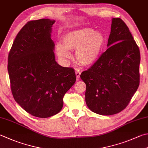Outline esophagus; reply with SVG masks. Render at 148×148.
<instances>
[{"label":"esophagus","mask_w":148,"mask_h":148,"mask_svg":"<svg viewBox=\"0 0 148 148\" xmlns=\"http://www.w3.org/2000/svg\"><path fill=\"white\" fill-rule=\"evenodd\" d=\"M75 75H76V78L77 80H78L80 79V72L79 71H75Z\"/></svg>","instance_id":"34e87169"}]
</instances>
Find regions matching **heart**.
<instances>
[{
  "instance_id": "1",
  "label": "heart",
  "mask_w": 148,
  "mask_h": 148,
  "mask_svg": "<svg viewBox=\"0 0 148 148\" xmlns=\"http://www.w3.org/2000/svg\"><path fill=\"white\" fill-rule=\"evenodd\" d=\"M62 42H58L55 46L58 57L69 58L71 53L68 49L75 51L77 62L81 66L90 67L99 59L105 38L102 33L86 27L68 33L63 37Z\"/></svg>"
}]
</instances>
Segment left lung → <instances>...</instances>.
Here are the masks:
<instances>
[{
	"instance_id": "left-lung-1",
	"label": "left lung",
	"mask_w": 148,
	"mask_h": 148,
	"mask_svg": "<svg viewBox=\"0 0 148 148\" xmlns=\"http://www.w3.org/2000/svg\"><path fill=\"white\" fill-rule=\"evenodd\" d=\"M108 46L97 62L80 75L86 85V104L102 115L124 110L140 83V50L121 18L112 19Z\"/></svg>"
}]
</instances>
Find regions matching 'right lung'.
I'll use <instances>...</instances> for the list:
<instances>
[{
    "label": "right lung",
    "mask_w": 148,
    "mask_h": 148,
    "mask_svg": "<svg viewBox=\"0 0 148 148\" xmlns=\"http://www.w3.org/2000/svg\"><path fill=\"white\" fill-rule=\"evenodd\" d=\"M55 22L48 18L27 22L8 55L13 98L26 112L39 118L60 112L64 96L76 80L73 68H64L55 61L51 38Z\"/></svg>",
    "instance_id": "right-lung-1"
}]
</instances>
